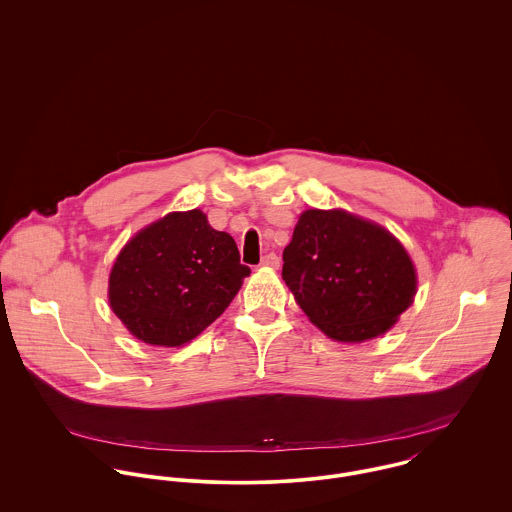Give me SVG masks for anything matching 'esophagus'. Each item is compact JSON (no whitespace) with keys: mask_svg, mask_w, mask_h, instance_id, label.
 Masks as SVG:
<instances>
[{"mask_svg":"<svg viewBox=\"0 0 512 512\" xmlns=\"http://www.w3.org/2000/svg\"><path fill=\"white\" fill-rule=\"evenodd\" d=\"M260 266H264V268H280V258L274 252H270V254H266L260 260Z\"/></svg>","mask_w":512,"mask_h":512,"instance_id":"34e87169","label":"esophagus"}]
</instances>
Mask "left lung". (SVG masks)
Listing matches in <instances>:
<instances>
[{"mask_svg":"<svg viewBox=\"0 0 512 512\" xmlns=\"http://www.w3.org/2000/svg\"><path fill=\"white\" fill-rule=\"evenodd\" d=\"M282 278L309 321L345 343L386 333L418 284L408 252L386 228L341 209L301 213Z\"/></svg>","mask_w":512,"mask_h":512,"instance_id":"left-lung-1","label":"left lung"}]
</instances>
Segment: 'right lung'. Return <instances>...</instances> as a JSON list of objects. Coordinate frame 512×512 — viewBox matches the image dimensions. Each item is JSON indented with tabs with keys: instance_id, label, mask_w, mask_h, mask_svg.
Masks as SVG:
<instances>
[{
	"instance_id": "add662e5",
	"label": "right lung",
	"mask_w": 512,
	"mask_h": 512,
	"mask_svg": "<svg viewBox=\"0 0 512 512\" xmlns=\"http://www.w3.org/2000/svg\"><path fill=\"white\" fill-rule=\"evenodd\" d=\"M248 274L234 238L205 213H169L122 248L108 299L140 341L181 347L220 317Z\"/></svg>"
}]
</instances>
